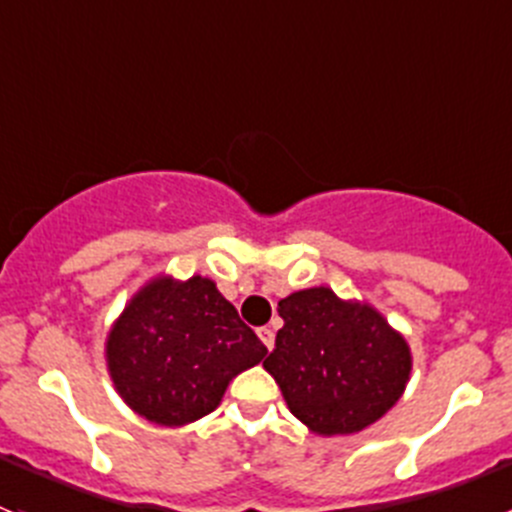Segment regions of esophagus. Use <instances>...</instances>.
<instances>
[{"label":"esophagus","instance_id":"esophagus-1","mask_svg":"<svg viewBox=\"0 0 512 512\" xmlns=\"http://www.w3.org/2000/svg\"><path fill=\"white\" fill-rule=\"evenodd\" d=\"M257 337H260V342L272 352V347H275V332H272L270 327H260L257 329Z\"/></svg>","mask_w":512,"mask_h":512}]
</instances>
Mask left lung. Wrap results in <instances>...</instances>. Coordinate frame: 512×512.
<instances>
[{"label": "left lung", "mask_w": 512, "mask_h": 512, "mask_svg": "<svg viewBox=\"0 0 512 512\" xmlns=\"http://www.w3.org/2000/svg\"><path fill=\"white\" fill-rule=\"evenodd\" d=\"M277 309L285 327L262 366L309 431L352 436L404 396L414 356L374 304L309 287L287 294Z\"/></svg>", "instance_id": "left-lung-1"}]
</instances>
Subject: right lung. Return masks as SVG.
<instances>
[{"instance_id":"1","label":"right lung","mask_w":512,"mask_h":512,"mask_svg":"<svg viewBox=\"0 0 512 512\" xmlns=\"http://www.w3.org/2000/svg\"><path fill=\"white\" fill-rule=\"evenodd\" d=\"M265 354L210 277L178 280L165 272L131 294L103 344L123 404L165 428H183L218 409L230 381Z\"/></svg>"}]
</instances>
